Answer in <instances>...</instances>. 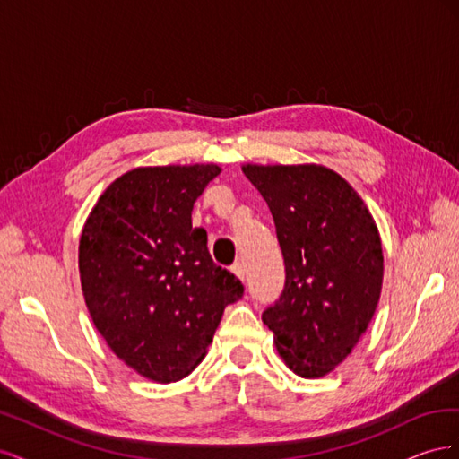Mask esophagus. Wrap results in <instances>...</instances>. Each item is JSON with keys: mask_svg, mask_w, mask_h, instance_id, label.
Here are the masks:
<instances>
[{"mask_svg": "<svg viewBox=\"0 0 459 459\" xmlns=\"http://www.w3.org/2000/svg\"><path fill=\"white\" fill-rule=\"evenodd\" d=\"M231 272H233L235 275H238L241 281H245V275H247V272H245V266H243V264H241V262H238V264H235V266L231 268Z\"/></svg>", "mask_w": 459, "mask_h": 459, "instance_id": "34e87169", "label": "esophagus"}]
</instances>
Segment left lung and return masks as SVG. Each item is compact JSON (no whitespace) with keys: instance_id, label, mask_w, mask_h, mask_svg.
Wrapping results in <instances>:
<instances>
[{"instance_id":"8db88e82","label":"left lung","mask_w":459,"mask_h":459,"mask_svg":"<svg viewBox=\"0 0 459 459\" xmlns=\"http://www.w3.org/2000/svg\"><path fill=\"white\" fill-rule=\"evenodd\" d=\"M268 203L285 289L262 322L283 362L317 379L364 335L383 287L379 230L356 189L322 164H243Z\"/></svg>"}]
</instances>
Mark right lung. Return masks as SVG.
<instances>
[{"mask_svg": "<svg viewBox=\"0 0 459 459\" xmlns=\"http://www.w3.org/2000/svg\"><path fill=\"white\" fill-rule=\"evenodd\" d=\"M218 164L140 166L117 178L80 235L82 293L95 329L145 379H184L204 358L241 281L216 266L191 211Z\"/></svg>", "mask_w": 459, "mask_h": 459, "instance_id": "1", "label": "right lung"}]
</instances>
